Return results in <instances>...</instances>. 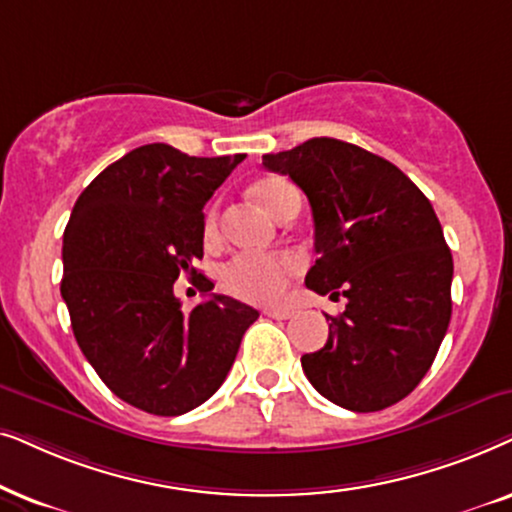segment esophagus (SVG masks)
Instances as JSON below:
<instances>
[{"instance_id":"esophagus-1","label":"esophagus","mask_w":512,"mask_h":512,"mask_svg":"<svg viewBox=\"0 0 512 512\" xmlns=\"http://www.w3.org/2000/svg\"><path fill=\"white\" fill-rule=\"evenodd\" d=\"M264 316L278 318V320H288V318L295 316V311H292V309H264Z\"/></svg>"}]
</instances>
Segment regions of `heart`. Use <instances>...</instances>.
Segmentation results:
<instances>
[{"mask_svg":"<svg viewBox=\"0 0 512 512\" xmlns=\"http://www.w3.org/2000/svg\"><path fill=\"white\" fill-rule=\"evenodd\" d=\"M252 199L274 215L276 220L292 201L299 199L297 189L285 177H262L250 187ZM217 229V215L210 210L206 217V236L213 238ZM297 271V262L288 255H262V252H241L222 269V285L231 295L245 302L271 304L283 297L288 278Z\"/></svg>","mask_w":512,"mask_h":512,"instance_id":"obj_1","label":"heart"}]
</instances>
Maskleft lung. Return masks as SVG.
I'll return each instance as SVG.
<instances>
[{
  "instance_id": "1",
  "label": "left lung",
  "mask_w": 512,
  "mask_h": 512,
  "mask_svg": "<svg viewBox=\"0 0 512 512\" xmlns=\"http://www.w3.org/2000/svg\"><path fill=\"white\" fill-rule=\"evenodd\" d=\"M313 213L318 260L306 288L346 297L320 351L302 356L320 395L351 412H379L431 370L452 318L454 262L431 201L398 166L335 138L264 154Z\"/></svg>"
}]
</instances>
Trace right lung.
Here are the masks:
<instances>
[{"label": "right lung", "instance_id": "add662e5", "mask_svg": "<svg viewBox=\"0 0 512 512\" xmlns=\"http://www.w3.org/2000/svg\"><path fill=\"white\" fill-rule=\"evenodd\" d=\"M243 159L142 145L102 170L72 208L60 283L72 332L109 391L142 412L177 417L206 403L260 316L224 295L182 311L173 292L177 276L199 274L203 206ZM203 281V292L213 290Z\"/></svg>", "mask_w": 512, "mask_h": 512}]
</instances>
